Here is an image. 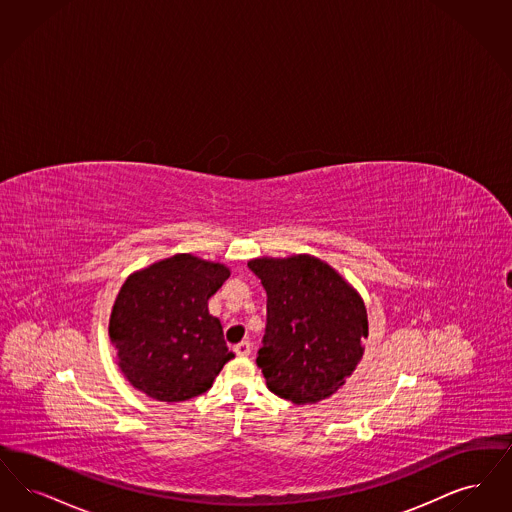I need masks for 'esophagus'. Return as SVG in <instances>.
Here are the masks:
<instances>
[{
	"instance_id": "34e87169",
	"label": "esophagus",
	"mask_w": 512,
	"mask_h": 512,
	"mask_svg": "<svg viewBox=\"0 0 512 512\" xmlns=\"http://www.w3.org/2000/svg\"><path fill=\"white\" fill-rule=\"evenodd\" d=\"M233 350H235V354L239 357L250 356V352H252V344H250L248 340H243V342H239Z\"/></svg>"
}]
</instances>
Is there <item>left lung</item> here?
I'll return each instance as SVG.
<instances>
[{
  "instance_id": "8db88e82",
  "label": "left lung",
  "mask_w": 512,
  "mask_h": 512,
  "mask_svg": "<svg viewBox=\"0 0 512 512\" xmlns=\"http://www.w3.org/2000/svg\"><path fill=\"white\" fill-rule=\"evenodd\" d=\"M267 292V325L256 363L267 388L296 405L317 403L356 371L369 334L357 290L327 262L296 254L254 258Z\"/></svg>"
}]
</instances>
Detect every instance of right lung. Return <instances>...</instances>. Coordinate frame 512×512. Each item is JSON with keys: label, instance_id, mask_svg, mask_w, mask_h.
Wrapping results in <instances>:
<instances>
[{"label": "right lung", "instance_id": "obj_1", "mask_svg": "<svg viewBox=\"0 0 512 512\" xmlns=\"http://www.w3.org/2000/svg\"><path fill=\"white\" fill-rule=\"evenodd\" d=\"M229 267L176 254L132 273L112 306L109 336L118 367L139 392L158 401L204 394L235 357L208 300Z\"/></svg>", "mask_w": 512, "mask_h": 512}]
</instances>
